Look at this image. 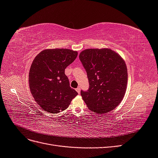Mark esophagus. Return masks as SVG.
Instances as JSON below:
<instances>
[{
	"mask_svg": "<svg viewBox=\"0 0 158 158\" xmlns=\"http://www.w3.org/2000/svg\"><path fill=\"white\" fill-rule=\"evenodd\" d=\"M76 92H77L80 94V87H78L76 89Z\"/></svg>",
	"mask_w": 158,
	"mask_h": 158,
	"instance_id": "1",
	"label": "esophagus"
}]
</instances>
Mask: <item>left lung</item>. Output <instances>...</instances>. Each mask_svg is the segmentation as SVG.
<instances>
[{
	"instance_id": "1",
	"label": "left lung",
	"mask_w": 158,
	"mask_h": 158,
	"mask_svg": "<svg viewBox=\"0 0 158 158\" xmlns=\"http://www.w3.org/2000/svg\"><path fill=\"white\" fill-rule=\"evenodd\" d=\"M79 58L89 80V89L81 91L88 109L97 114L115 109L127 90L128 73L125 60L109 48L85 49Z\"/></svg>"
}]
</instances>
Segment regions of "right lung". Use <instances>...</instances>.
I'll list each match as a JSON object with an SVG mask.
<instances>
[{"mask_svg": "<svg viewBox=\"0 0 158 158\" xmlns=\"http://www.w3.org/2000/svg\"><path fill=\"white\" fill-rule=\"evenodd\" d=\"M78 52L69 49H45L31 65L29 85L35 101L45 111L57 113L67 108L78 93L70 87L64 70Z\"/></svg>", "mask_w": 158, "mask_h": 158, "instance_id": "obj_1", "label": "right lung"}]
</instances>
